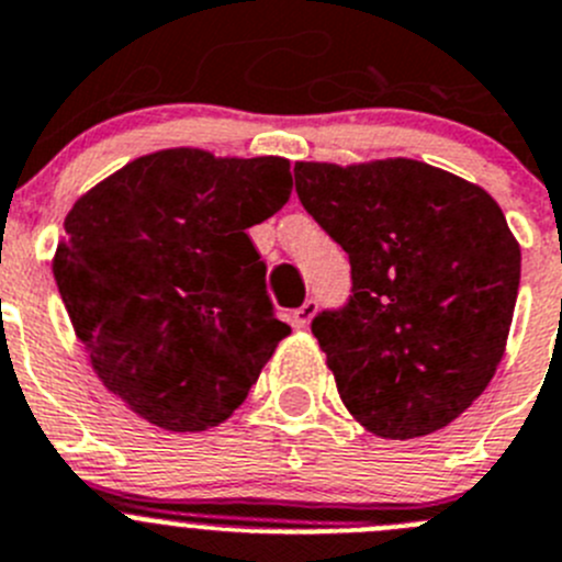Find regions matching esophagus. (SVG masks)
<instances>
[{
	"label": "esophagus",
	"mask_w": 562,
	"mask_h": 562,
	"mask_svg": "<svg viewBox=\"0 0 562 562\" xmlns=\"http://www.w3.org/2000/svg\"><path fill=\"white\" fill-rule=\"evenodd\" d=\"M316 311H318V305L316 302H313V299H307L305 305H299L296 311H293V316H291V322H293V327H299V329H305L307 324L313 322V316H316Z\"/></svg>",
	"instance_id": "esophagus-1"
}]
</instances>
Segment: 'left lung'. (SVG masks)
Masks as SVG:
<instances>
[{"label":"left lung","instance_id":"left-lung-1","mask_svg":"<svg viewBox=\"0 0 562 562\" xmlns=\"http://www.w3.org/2000/svg\"><path fill=\"white\" fill-rule=\"evenodd\" d=\"M299 202L352 263V296L313 318L346 411L369 432L422 438L494 380L521 249L474 182L407 157L296 162Z\"/></svg>","mask_w":562,"mask_h":562}]
</instances>
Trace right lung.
<instances>
[{"label": "right lung", "instance_id": "add662e5", "mask_svg": "<svg viewBox=\"0 0 562 562\" xmlns=\"http://www.w3.org/2000/svg\"><path fill=\"white\" fill-rule=\"evenodd\" d=\"M285 157L162 149L68 210L52 271L110 393L171 432L218 427L291 333L246 229L291 196Z\"/></svg>", "mask_w": 562, "mask_h": 562}]
</instances>
